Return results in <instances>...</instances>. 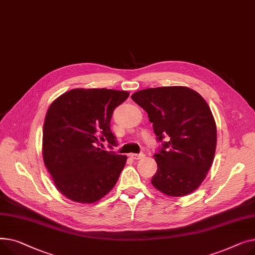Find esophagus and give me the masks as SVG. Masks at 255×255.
<instances>
[{
    "label": "esophagus",
    "mask_w": 255,
    "mask_h": 255,
    "mask_svg": "<svg viewBox=\"0 0 255 255\" xmlns=\"http://www.w3.org/2000/svg\"><path fill=\"white\" fill-rule=\"evenodd\" d=\"M129 157L132 158V159H141L143 157H145V154L144 153H130L129 154Z\"/></svg>",
    "instance_id": "esophagus-1"
}]
</instances>
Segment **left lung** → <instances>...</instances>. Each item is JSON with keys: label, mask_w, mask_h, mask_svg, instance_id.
<instances>
[{"label": "left lung", "mask_w": 255, "mask_h": 255, "mask_svg": "<svg viewBox=\"0 0 255 255\" xmlns=\"http://www.w3.org/2000/svg\"><path fill=\"white\" fill-rule=\"evenodd\" d=\"M131 99L147 112L162 142L154 154L157 171L152 185L170 197L191 193L206 178L216 150V124L209 105L185 86L146 88Z\"/></svg>", "instance_id": "8db88e82"}]
</instances>
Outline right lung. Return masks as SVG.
<instances>
[{
    "instance_id": "add662e5",
    "label": "right lung",
    "mask_w": 255,
    "mask_h": 255,
    "mask_svg": "<svg viewBox=\"0 0 255 255\" xmlns=\"http://www.w3.org/2000/svg\"><path fill=\"white\" fill-rule=\"evenodd\" d=\"M129 94L106 88H75L54 100L43 127V160L56 188L71 201L92 204L114 187L127 155L103 150L116 138L110 129L114 109Z\"/></svg>"
}]
</instances>
